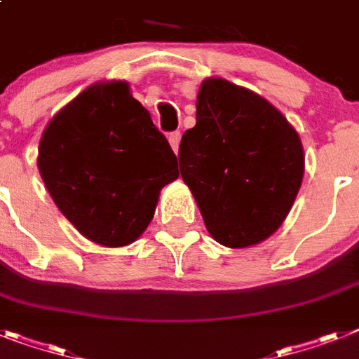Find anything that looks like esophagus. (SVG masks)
Here are the masks:
<instances>
[{
	"instance_id": "obj_1",
	"label": "esophagus",
	"mask_w": 359,
	"mask_h": 359,
	"mask_svg": "<svg viewBox=\"0 0 359 359\" xmlns=\"http://www.w3.org/2000/svg\"><path fill=\"white\" fill-rule=\"evenodd\" d=\"M180 141H182V133L180 132L168 133V143H170V147H172V150L176 154H177V150H180Z\"/></svg>"
}]
</instances>
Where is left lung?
I'll return each instance as SVG.
<instances>
[{"mask_svg": "<svg viewBox=\"0 0 359 359\" xmlns=\"http://www.w3.org/2000/svg\"><path fill=\"white\" fill-rule=\"evenodd\" d=\"M180 170L212 238L248 248L286 220L303 183L304 150L264 97L209 76L198 90L196 126L182 137Z\"/></svg>", "mask_w": 359, "mask_h": 359, "instance_id": "obj_1", "label": "left lung"}]
</instances>
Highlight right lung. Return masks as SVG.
Returning <instances> with one entry per match:
<instances>
[{
  "label": "right lung",
  "instance_id": "obj_1",
  "mask_svg": "<svg viewBox=\"0 0 359 359\" xmlns=\"http://www.w3.org/2000/svg\"><path fill=\"white\" fill-rule=\"evenodd\" d=\"M38 170L80 235L123 248L152 222L159 192L177 180V159L126 80L88 86L47 123Z\"/></svg>",
  "mask_w": 359,
  "mask_h": 359
}]
</instances>
